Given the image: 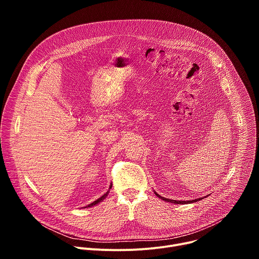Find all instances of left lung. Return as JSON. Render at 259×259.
<instances>
[{
	"instance_id": "1",
	"label": "left lung",
	"mask_w": 259,
	"mask_h": 259,
	"mask_svg": "<svg viewBox=\"0 0 259 259\" xmlns=\"http://www.w3.org/2000/svg\"><path fill=\"white\" fill-rule=\"evenodd\" d=\"M157 196H158V198H161L162 200H164V201H166V202H170V203H174V204H191V203H194V202H197V201H199V200H202V198H200V199H196V200H193V201H175V200H170V199H166V198H164V197H161L159 194H157V193H155Z\"/></svg>"
}]
</instances>
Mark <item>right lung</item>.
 I'll list each match as a JSON object with an SVG mask.
<instances>
[{
    "label": "right lung",
    "mask_w": 259,
    "mask_h": 259,
    "mask_svg": "<svg viewBox=\"0 0 259 259\" xmlns=\"http://www.w3.org/2000/svg\"><path fill=\"white\" fill-rule=\"evenodd\" d=\"M110 188H112V184H110V187H109V189H110ZM107 194H108V191H107V192H106V193H105V194H104V195H103V196H102V197H100V198H99V199H97V200H96V201H94V202H93V203H91V204H89V205H88V206H86V207H92V206H94V205H96V204H98V203H99V202H101V201H102V200H104V199H105V198H106V196H107ZM86 207H85V208H86Z\"/></svg>",
    "instance_id": "right-lung-1"
}]
</instances>
